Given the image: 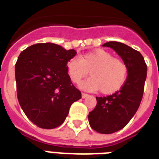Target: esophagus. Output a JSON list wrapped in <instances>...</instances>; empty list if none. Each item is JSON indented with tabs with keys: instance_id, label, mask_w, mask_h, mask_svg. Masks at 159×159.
<instances>
[{
	"instance_id": "1",
	"label": "esophagus",
	"mask_w": 159,
	"mask_h": 159,
	"mask_svg": "<svg viewBox=\"0 0 159 159\" xmlns=\"http://www.w3.org/2000/svg\"><path fill=\"white\" fill-rule=\"evenodd\" d=\"M88 96H89L88 94H86V93H82V97L83 98V99H84V98H87Z\"/></svg>"
}]
</instances>
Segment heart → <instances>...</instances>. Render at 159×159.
<instances>
[{
  "label": "heart",
  "mask_w": 159,
  "mask_h": 159,
  "mask_svg": "<svg viewBox=\"0 0 159 159\" xmlns=\"http://www.w3.org/2000/svg\"><path fill=\"white\" fill-rule=\"evenodd\" d=\"M67 72L74 83H79L89 74L92 77L80 84L86 91L101 90L103 94L118 92L125 82L128 68L120 58L110 52L98 48L84 53L81 57H72L67 65Z\"/></svg>",
  "instance_id": "heart-1"
}]
</instances>
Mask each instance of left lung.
<instances>
[{
    "mask_svg": "<svg viewBox=\"0 0 159 159\" xmlns=\"http://www.w3.org/2000/svg\"><path fill=\"white\" fill-rule=\"evenodd\" d=\"M117 53L128 68V76L120 90L103 97H97V106L88 115L91 127L101 134L120 130L134 116L142 101L147 65L139 51L120 42L104 43Z\"/></svg>",
    "mask_w": 159,
    "mask_h": 159,
    "instance_id": "left-lung-1",
    "label": "left lung"
}]
</instances>
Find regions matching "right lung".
I'll return each instance as SVG.
<instances>
[{"label":"right lung","instance_id":"1","mask_svg":"<svg viewBox=\"0 0 159 159\" xmlns=\"http://www.w3.org/2000/svg\"><path fill=\"white\" fill-rule=\"evenodd\" d=\"M76 54L74 49L43 43L30 46L19 56L17 98L29 120L39 128L61 125L72 103L82 98L67 73V62Z\"/></svg>","mask_w":159,"mask_h":159}]
</instances>
